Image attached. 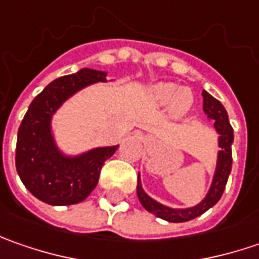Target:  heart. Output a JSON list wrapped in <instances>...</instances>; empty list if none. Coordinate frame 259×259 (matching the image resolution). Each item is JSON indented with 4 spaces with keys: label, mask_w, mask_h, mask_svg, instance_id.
<instances>
[{
    "label": "heart",
    "mask_w": 259,
    "mask_h": 259,
    "mask_svg": "<svg viewBox=\"0 0 259 259\" xmlns=\"http://www.w3.org/2000/svg\"><path fill=\"white\" fill-rule=\"evenodd\" d=\"M151 96L157 104L160 105L171 104L173 112L176 115L184 114L193 102V96L190 91L183 89L179 92V86L174 83H158L151 89Z\"/></svg>",
    "instance_id": "obj_1"
}]
</instances>
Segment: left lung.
Masks as SVG:
<instances>
[{"instance_id": "1", "label": "left lung", "mask_w": 259, "mask_h": 259, "mask_svg": "<svg viewBox=\"0 0 259 259\" xmlns=\"http://www.w3.org/2000/svg\"><path fill=\"white\" fill-rule=\"evenodd\" d=\"M203 111L206 115L213 119V125L218 131L219 137V157H218V165H216V173L213 177V183L210 186V190L207 196L203 199L202 203H199L194 207L189 209H171L164 204L158 203L153 200L150 196H147L140 183V176H138V184H137V194L138 199L143 204L145 210L150 213L155 214L160 219H164L168 222H187L194 218L203 214L206 210H209L212 206L219 202V199L224 194L226 182L232 168V143H234V130L229 124L228 112L218 99H214L210 94L203 91Z\"/></svg>"}]
</instances>
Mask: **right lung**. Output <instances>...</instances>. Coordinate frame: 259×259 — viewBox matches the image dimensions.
<instances>
[{"instance_id": "add662e5", "label": "right lung", "mask_w": 259, "mask_h": 259, "mask_svg": "<svg viewBox=\"0 0 259 259\" xmlns=\"http://www.w3.org/2000/svg\"><path fill=\"white\" fill-rule=\"evenodd\" d=\"M105 80V72L82 69L49 83L28 106L18 128L15 167L21 182L38 200L53 206L85 200L96 187L104 163L116 151L118 145H114L69 158L59 153L50 133L52 115L69 96Z\"/></svg>"}]
</instances>
